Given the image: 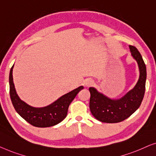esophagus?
I'll return each mask as SVG.
<instances>
[{
  "label": "esophagus",
  "mask_w": 156,
  "mask_h": 156,
  "mask_svg": "<svg viewBox=\"0 0 156 156\" xmlns=\"http://www.w3.org/2000/svg\"><path fill=\"white\" fill-rule=\"evenodd\" d=\"M93 83H94L93 80H90V79H87V80H85L84 84H85V86L88 87V86H90V85H93Z\"/></svg>",
  "instance_id": "obj_1"
}]
</instances>
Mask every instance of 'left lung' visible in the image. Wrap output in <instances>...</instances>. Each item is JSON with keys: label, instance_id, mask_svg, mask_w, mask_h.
<instances>
[{"label": "left lung", "instance_id": "left-lung-1", "mask_svg": "<svg viewBox=\"0 0 156 156\" xmlns=\"http://www.w3.org/2000/svg\"><path fill=\"white\" fill-rule=\"evenodd\" d=\"M129 49L139 69V78L133 89L119 99H111L98 92L95 87L89 88L90 112L95 119L102 122L117 123L124 121L136 112L143 100L146 89V64L136 48L129 45Z\"/></svg>", "mask_w": 156, "mask_h": 156}]
</instances>
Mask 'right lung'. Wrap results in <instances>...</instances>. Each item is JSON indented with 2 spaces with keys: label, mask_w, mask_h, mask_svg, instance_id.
<instances>
[{
  "label": "right lung",
  "mask_w": 156,
  "mask_h": 156,
  "mask_svg": "<svg viewBox=\"0 0 156 156\" xmlns=\"http://www.w3.org/2000/svg\"><path fill=\"white\" fill-rule=\"evenodd\" d=\"M12 66L10 71V96L13 107L17 113L32 126L49 127L62 122L67 115L68 109L76 96L83 89L80 86L63 95L51 104L43 107H34L27 104L19 98L15 90L12 78Z\"/></svg>",
  "instance_id": "1"
}]
</instances>
